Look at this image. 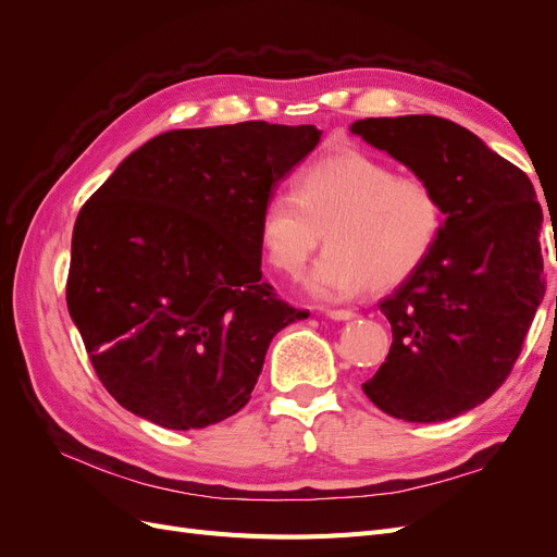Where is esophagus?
Wrapping results in <instances>:
<instances>
[{"label": "esophagus", "mask_w": 557, "mask_h": 557, "mask_svg": "<svg viewBox=\"0 0 557 557\" xmlns=\"http://www.w3.org/2000/svg\"><path fill=\"white\" fill-rule=\"evenodd\" d=\"M327 315L332 320H352L358 313L352 311V309H327Z\"/></svg>", "instance_id": "34e87169"}]
</instances>
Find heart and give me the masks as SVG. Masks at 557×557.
Listing matches in <instances>:
<instances>
[{
  "mask_svg": "<svg viewBox=\"0 0 557 557\" xmlns=\"http://www.w3.org/2000/svg\"><path fill=\"white\" fill-rule=\"evenodd\" d=\"M446 225L442 195L425 178L342 150L311 162L295 195L276 193L260 211V246L276 272L299 276L323 242L327 252L307 281L320 299L385 290L430 260Z\"/></svg>",
  "mask_w": 557,
  "mask_h": 557,
  "instance_id": "b5f03b06",
  "label": "heart"
}]
</instances>
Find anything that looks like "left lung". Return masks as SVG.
Instances as JSON below:
<instances>
[{
	"label": "left lung",
	"instance_id": "8db88e82",
	"mask_svg": "<svg viewBox=\"0 0 557 557\" xmlns=\"http://www.w3.org/2000/svg\"><path fill=\"white\" fill-rule=\"evenodd\" d=\"M350 132L430 181L446 207L430 260L379 301L393 346L362 383L387 416L440 423L511 374L546 293L544 211L525 172L446 117H364Z\"/></svg>",
	"mask_w": 557,
	"mask_h": 557
}]
</instances>
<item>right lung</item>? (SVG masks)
Listing matches in <instances>:
<instances>
[{
  "instance_id": "obj_1",
  "label": "right lung",
  "mask_w": 557,
  "mask_h": 557,
  "mask_svg": "<svg viewBox=\"0 0 557 557\" xmlns=\"http://www.w3.org/2000/svg\"><path fill=\"white\" fill-rule=\"evenodd\" d=\"M313 125L172 129L81 207L66 309L109 395L166 430L242 411L274 334L309 311L262 281L260 211Z\"/></svg>"
}]
</instances>
